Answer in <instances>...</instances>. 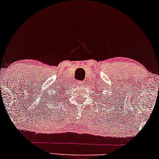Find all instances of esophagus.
Instances as JSON below:
<instances>
[{
    "mask_svg": "<svg viewBox=\"0 0 159 159\" xmlns=\"http://www.w3.org/2000/svg\"><path fill=\"white\" fill-rule=\"evenodd\" d=\"M77 83H78V84H84V82H81V81H80V82H77Z\"/></svg>",
    "mask_w": 159,
    "mask_h": 159,
    "instance_id": "obj_1",
    "label": "esophagus"
}]
</instances>
